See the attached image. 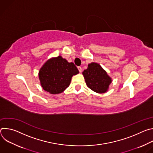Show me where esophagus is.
Segmentation results:
<instances>
[{
    "instance_id": "obj_1",
    "label": "esophagus",
    "mask_w": 153,
    "mask_h": 153,
    "mask_svg": "<svg viewBox=\"0 0 153 153\" xmlns=\"http://www.w3.org/2000/svg\"><path fill=\"white\" fill-rule=\"evenodd\" d=\"M77 68H78V70H79V72H80V73H81V72H82V68H81V67H77Z\"/></svg>"
}]
</instances>
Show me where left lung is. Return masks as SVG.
<instances>
[{"label":"left lung","instance_id":"left-lung-1","mask_svg":"<svg viewBox=\"0 0 153 153\" xmlns=\"http://www.w3.org/2000/svg\"><path fill=\"white\" fill-rule=\"evenodd\" d=\"M87 86L97 93H105L112 82L111 78L99 63L92 62L82 73Z\"/></svg>","mask_w":153,"mask_h":153}]
</instances>
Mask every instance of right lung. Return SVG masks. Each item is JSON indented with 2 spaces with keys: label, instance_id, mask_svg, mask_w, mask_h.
I'll list each match as a JSON object with an SVG mask.
<instances>
[{
  "label": "right lung",
  "instance_id": "obj_1",
  "mask_svg": "<svg viewBox=\"0 0 153 153\" xmlns=\"http://www.w3.org/2000/svg\"><path fill=\"white\" fill-rule=\"evenodd\" d=\"M79 73L73 62L59 56L47 60L39 72L41 86L50 94L62 93L69 86L71 78Z\"/></svg>",
  "mask_w": 153,
  "mask_h": 153
}]
</instances>
